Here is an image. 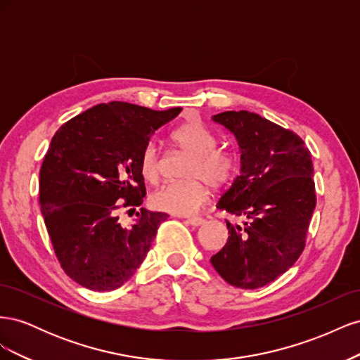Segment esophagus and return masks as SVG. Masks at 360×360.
Instances as JSON below:
<instances>
[{"label":"esophagus","instance_id":"obj_1","mask_svg":"<svg viewBox=\"0 0 360 360\" xmlns=\"http://www.w3.org/2000/svg\"><path fill=\"white\" fill-rule=\"evenodd\" d=\"M186 222L189 224V225H192V226H200V225H202L204 224V219L202 217H188L186 219Z\"/></svg>","mask_w":360,"mask_h":360}]
</instances>
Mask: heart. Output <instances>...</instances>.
Segmentation results:
<instances>
[{
  "label": "heart",
  "instance_id": "b5f03b06",
  "mask_svg": "<svg viewBox=\"0 0 360 360\" xmlns=\"http://www.w3.org/2000/svg\"><path fill=\"white\" fill-rule=\"evenodd\" d=\"M172 143L192 155L184 171V181L167 183L151 195V202L159 210L174 214H191L209 198L207 181L213 188H221L230 181L237 169L236 158L224 150H217V139L212 130L198 120L183 123L171 135ZM139 172L144 180L155 183L160 174L159 150L148 143L141 151Z\"/></svg>",
  "mask_w": 360,
  "mask_h": 360
}]
</instances>
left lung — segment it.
Masks as SVG:
<instances>
[{
  "label": "left lung",
  "instance_id": "obj_1",
  "mask_svg": "<svg viewBox=\"0 0 360 360\" xmlns=\"http://www.w3.org/2000/svg\"><path fill=\"white\" fill-rule=\"evenodd\" d=\"M237 141L240 176L216 204L245 216L228 226L225 246L210 263L228 284L254 290L275 281L296 263L315 209L314 167L300 136L249 111L212 117Z\"/></svg>",
  "mask_w": 360,
  "mask_h": 360
}]
</instances>
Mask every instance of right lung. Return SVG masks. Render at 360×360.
I'll list each match as a JSON object with an SVG mask.
<instances>
[{"instance_id":"right-lung-1","label":"right lung","mask_w":360,"mask_h":360,"mask_svg":"<svg viewBox=\"0 0 360 360\" xmlns=\"http://www.w3.org/2000/svg\"><path fill=\"white\" fill-rule=\"evenodd\" d=\"M180 111L101 103L53 135L40 168V209L63 270L79 285L115 290L144 261L168 214L141 207L135 222L122 226L117 212L123 201V207L143 204L141 151Z\"/></svg>"}]
</instances>
